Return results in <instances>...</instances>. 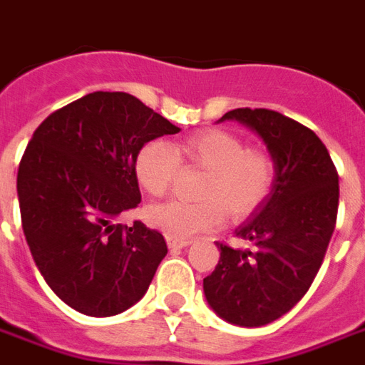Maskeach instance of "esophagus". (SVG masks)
Listing matches in <instances>:
<instances>
[{
  "label": "esophagus",
  "mask_w": 365,
  "mask_h": 365,
  "mask_svg": "<svg viewBox=\"0 0 365 365\" xmlns=\"http://www.w3.org/2000/svg\"><path fill=\"white\" fill-rule=\"evenodd\" d=\"M166 241H168V247H170V249H183V247H187V245H191V241H180V239H166Z\"/></svg>",
  "instance_id": "1"
}]
</instances>
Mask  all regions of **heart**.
Here are the masks:
<instances>
[{
	"mask_svg": "<svg viewBox=\"0 0 365 365\" xmlns=\"http://www.w3.org/2000/svg\"><path fill=\"white\" fill-rule=\"evenodd\" d=\"M180 160L205 170L197 197L199 202L166 201L147 208L145 218L166 237L187 241L230 218H245L268 197L274 183V158L258 147H245L226 130H201L170 147L149 141L139 149L133 170L139 185L151 197H160L176 180Z\"/></svg>",
	"mask_w": 365,
	"mask_h": 365,
	"instance_id": "obj_1",
	"label": "heart"
}]
</instances>
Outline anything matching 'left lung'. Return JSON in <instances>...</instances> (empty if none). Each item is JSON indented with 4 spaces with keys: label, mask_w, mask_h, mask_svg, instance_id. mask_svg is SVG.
Here are the masks:
<instances>
[{
    "label": "left lung",
    "mask_w": 365,
    "mask_h": 365,
    "mask_svg": "<svg viewBox=\"0 0 365 365\" xmlns=\"http://www.w3.org/2000/svg\"><path fill=\"white\" fill-rule=\"evenodd\" d=\"M274 158L268 197L235 230L250 249L218 243L220 262L202 279L208 306L241 327H260L287 314L324 262L339 208V176L322 139L300 122L268 108H235Z\"/></svg>",
    "instance_id": "obj_1"
}]
</instances>
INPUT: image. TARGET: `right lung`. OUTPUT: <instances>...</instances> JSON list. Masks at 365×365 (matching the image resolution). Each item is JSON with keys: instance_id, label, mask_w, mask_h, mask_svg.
<instances>
[{"instance_id": "1", "label": "right lung", "mask_w": 365, "mask_h": 365, "mask_svg": "<svg viewBox=\"0 0 365 365\" xmlns=\"http://www.w3.org/2000/svg\"><path fill=\"white\" fill-rule=\"evenodd\" d=\"M124 91H93L34 132L16 174L24 237L51 291L76 312L107 318L138 302L166 257L163 233L116 218L141 201L139 149L178 133Z\"/></svg>"}]
</instances>
